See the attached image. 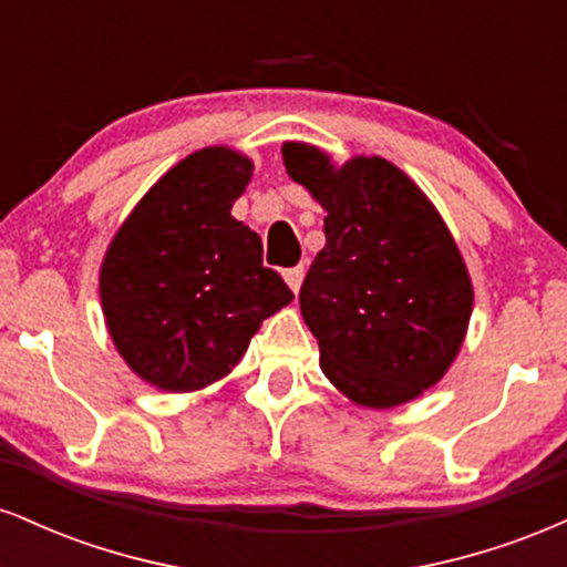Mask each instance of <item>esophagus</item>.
<instances>
[{"label": "esophagus", "instance_id": "esophagus-1", "mask_svg": "<svg viewBox=\"0 0 567 567\" xmlns=\"http://www.w3.org/2000/svg\"><path fill=\"white\" fill-rule=\"evenodd\" d=\"M282 277H285V282L290 285V290L298 292V290H301V282H303V266H292V269H285Z\"/></svg>", "mask_w": 567, "mask_h": 567}]
</instances>
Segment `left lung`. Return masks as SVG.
Returning <instances> with one entry per match:
<instances>
[{
  "label": "left lung",
  "instance_id": "1",
  "mask_svg": "<svg viewBox=\"0 0 567 567\" xmlns=\"http://www.w3.org/2000/svg\"><path fill=\"white\" fill-rule=\"evenodd\" d=\"M285 171L328 210L303 279V322L320 368L354 405L389 410L432 389L464 347L474 288L432 199L383 157L336 165L282 143Z\"/></svg>",
  "mask_w": 567,
  "mask_h": 567
}]
</instances>
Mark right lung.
Returning a JSON list of instances; mask_svg holds the SVG:
<instances>
[{
    "mask_svg": "<svg viewBox=\"0 0 567 567\" xmlns=\"http://www.w3.org/2000/svg\"><path fill=\"white\" fill-rule=\"evenodd\" d=\"M250 175L237 148H199L143 194L106 247L97 290L109 336L162 392L226 379L266 317L292 301L264 266L261 237L231 216Z\"/></svg>",
    "mask_w": 567,
    "mask_h": 567,
    "instance_id": "add662e5",
    "label": "right lung"
}]
</instances>
